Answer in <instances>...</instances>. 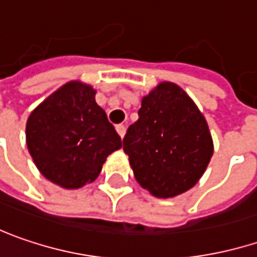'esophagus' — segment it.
<instances>
[{"label": "esophagus", "mask_w": 257, "mask_h": 257, "mask_svg": "<svg viewBox=\"0 0 257 257\" xmlns=\"http://www.w3.org/2000/svg\"><path fill=\"white\" fill-rule=\"evenodd\" d=\"M116 131H117V134L120 135V138H123L125 134H126V126H125V125H117V126H116Z\"/></svg>", "instance_id": "34e87169"}]
</instances>
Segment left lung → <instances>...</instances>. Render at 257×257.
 <instances>
[{"instance_id": "obj_1", "label": "left lung", "mask_w": 257, "mask_h": 257, "mask_svg": "<svg viewBox=\"0 0 257 257\" xmlns=\"http://www.w3.org/2000/svg\"><path fill=\"white\" fill-rule=\"evenodd\" d=\"M123 138L137 182L157 198L193 188L214 154L206 119L177 84L163 81L141 101Z\"/></svg>"}]
</instances>
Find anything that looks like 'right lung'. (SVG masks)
<instances>
[{
	"label": "right lung",
	"instance_id": "right-lung-1",
	"mask_svg": "<svg viewBox=\"0 0 257 257\" xmlns=\"http://www.w3.org/2000/svg\"><path fill=\"white\" fill-rule=\"evenodd\" d=\"M26 144L40 173L64 189L94 182L120 137L96 103L90 84L69 81L30 113Z\"/></svg>",
	"mask_w": 257,
	"mask_h": 257
}]
</instances>
